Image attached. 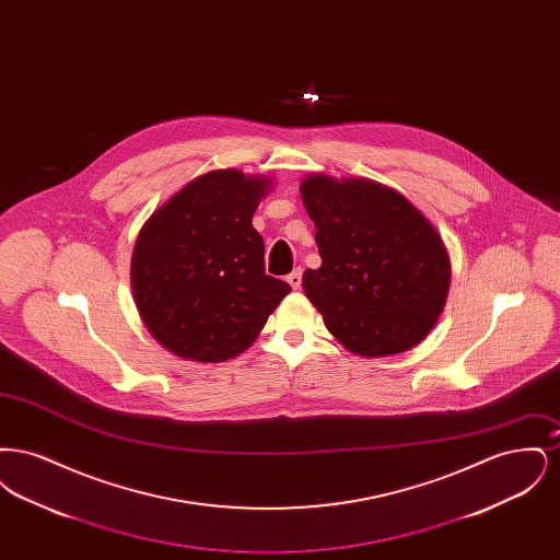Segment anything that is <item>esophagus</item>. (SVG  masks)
Masks as SVG:
<instances>
[{
  "mask_svg": "<svg viewBox=\"0 0 560 560\" xmlns=\"http://www.w3.org/2000/svg\"><path fill=\"white\" fill-rule=\"evenodd\" d=\"M288 283L292 285L293 290H300V285H302V268H295V270L288 275Z\"/></svg>",
  "mask_w": 560,
  "mask_h": 560,
  "instance_id": "obj_1",
  "label": "esophagus"
}]
</instances>
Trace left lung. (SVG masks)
Masks as SVG:
<instances>
[{
  "label": "left lung",
  "mask_w": 560,
  "mask_h": 560,
  "mask_svg": "<svg viewBox=\"0 0 560 560\" xmlns=\"http://www.w3.org/2000/svg\"><path fill=\"white\" fill-rule=\"evenodd\" d=\"M300 188L323 260L302 283L327 329L363 357L416 347L450 290L439 233L397 190L372 180L311 176Z\"/></svg>",
  "instance_id": "8db88e82"
}]
</instances>
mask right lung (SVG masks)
<instances>
[{
    "label": "right lung",
    "mask_w": 560,
    "mask_h": 560,
    "mask_svg": "<svg viewBox=\"0 0 560 560\" xmlns=\"http://www.w3.org/2000/svg\"><path fill=\"white\" fill-rule=\"evenodd\" d=\"M265 178L210 172L153 213L136 241L132 288L140 317L170 352L218 363L254 342L290 283L265 270L252 215Z\"/></svg>",
    "instance_id": "obj_1"
}]
</instances>
